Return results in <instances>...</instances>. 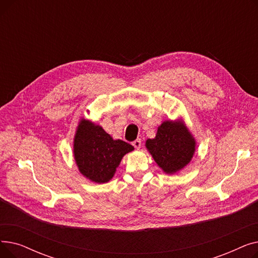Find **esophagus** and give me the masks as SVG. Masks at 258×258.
Listing matches in <instances>:
<instances>
[{
	"mask_svg": "<svg viewBox=\"0 0 258 258\" xmlns=\"http://www.w3.org/2000/svg\"><path fill=\"white\" fill-rule=\"evenodd\" d=\"M132 144H133V146L135 147V148H140L141 147V139H136L135 141H133L132 142Z\"/></svg>",
	"mask_w": 258,
	"mask_h": 258,
	"instance_id": "34e87169",
	"label": "esophagus"
}]
</instances>
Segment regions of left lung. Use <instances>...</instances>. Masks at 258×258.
<instances>
[{"label":"left lung","mask_w":258,"mask_h":258,"mask_svg":"<svg viewBox=\"0 0 258 258\" xmlns=\"http://www.w3.org/2000/svg\"><path fill=\"white\" fill-rule=\"evenodd\" d=\"M146 147L162 169L173 173L190 162L196 142L182 123L164 121L158 127L156 137L146 141Z\"/></svg>","instance_id":"left-lung-1"}]
</instances>
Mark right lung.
Wrapping results in <instances>:
<instances>
[{"instance_id":"1","label":"right lung","mask_w":258,"mask_h":258,"mask_svg":"<svg viewBox=\"0 0 258 258\" xmlns=\"http://www.w3.org/2000/svg\"><path fill=\"white\" fill-rule=\"evenodd\" d=\"M134 147L113 138L99 125L81 120L74 139V157L79 171L92 182H108L120 161Z\"/></svg>"}]
</instances>
